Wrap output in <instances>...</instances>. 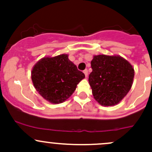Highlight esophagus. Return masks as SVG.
Listing matches in <instances>:
<instances>
[{"mask_svg": "<svg viewBox=\"0 0 152 152\" xmlns=\"http://www.w3.org/2000/svg\"><path fill=\"white\" fill-rule=\"evenodd\" d=\"M84 73H85L86 77H87V75H88V70H87V69H85V70H84Z\"/></svg>", "mask_w": 152, "mask_h": 152, "instance_id": "34e87169", "label": "esophagus"}]
</instances>
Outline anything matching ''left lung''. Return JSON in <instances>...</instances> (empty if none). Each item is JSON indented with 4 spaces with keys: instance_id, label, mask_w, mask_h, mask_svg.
Instances as JSON below:
<instances>
[{
    "instance_id": "1",
    "label": "left lung",
    "mask_w": 152,
    "mask_h": 152,
    "mask_svg": "<svg viewBox=\"0 0 152 152\" xmlns=\"http://www.w3.org/2000/svg\"><path fill=\"white\" fill-rule=\"evenodd\" d=\"M89 83L94 99L103 106L117 104L129 93L134 76L131 64L119 56L98 55L91 61Z\"/></svg>"
}]
</instances>
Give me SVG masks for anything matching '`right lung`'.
<instances>
[{"label": "right lung", "mask_w": 152, "mask_h": 152, "mask_svg": "<svg viewBox=\"0 0 152 152\" xmlns=\"http://www.w3.org/2000/svg\"><path fill=\"white\" fill-rule=\"evenodd\" d=\"M85 77V74L69 60L67 54L42 58L31 71L32 82L37 91L53 104L65 102Z\"/></svg>", "instance_id": "right-lung-1"}]
</instances>
